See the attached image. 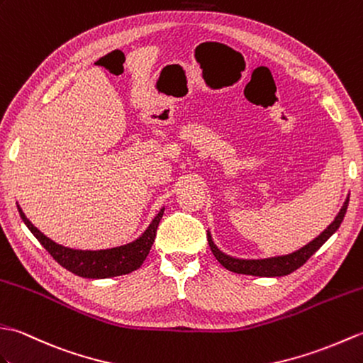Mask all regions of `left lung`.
<instances>
[{
  "label": "left lung",
  "instance_id": "left-lung-1",
  "mask_svg": "<svg viewBox=\"0 0 363 363\" xmlns=\"http://www.w3.org/2000/svg\"><path fill=\"white\" fill-rule=\"evenodd\" d=\"M348 202H350V196L346 197L342 209L339 211V214L335 216L333 223L328 225V228L323 233H320L315 239L311 240L308 245L301 247L294 253L264 257V259H240V257H233L227 253L220 252V250L217 248V245L213 242L211 233L209 231H208V244H209V248H211L213 255L216 256V259L230 272L242 273V275H253V277H284V275H289V273L295 272L296 269H300L301 265L308 261L309 257L315 253L317 250L323 245L337 230H339L340 223L343 222V217L346 214Z\"/></svg>",
  "mask_w": 363,
  "mask_h": 363
}]
</instances>
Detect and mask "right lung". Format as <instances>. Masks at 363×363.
I'll use <instances>...</instances> for the list:
<instances>
[{"label":"right lung","mask_w":363,"mask_h":363,"mask_svg":"<svg viewBox=\"0 0 363 363\" xmlns=\"http://www.w3.org/2000/svg\"><path fill=\"white\" fill-rule=\"evenodd\" d=\"M17 208L23 222L26 223V227L30 230L32 235L38 239V242L46 248V252L62 267H65L77 277L91 279L113 278L138 270L150 252L152 244H154L157 236L158 223L164 213V208H161L160 213L155 216V219L150 222L147 230L130 244L107 250H74L55 244L54 240L46 238L42 231L30 223V220L24 216L23 209L18 205Z\"/></svg>","instance_id":"right-lung-1"}]
</instances>
